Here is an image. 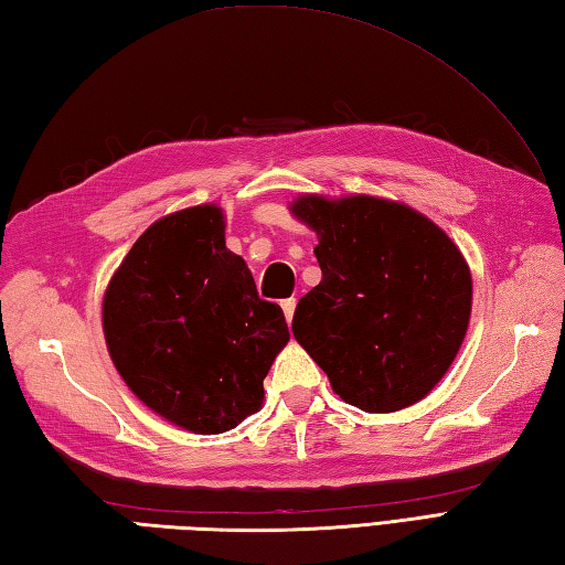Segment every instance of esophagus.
Instances as JSON below:
<instances>
[{
	"instance_id": "esophagus-1",
	"label": "esophagus",
	"mask_w": 565,
	"mask_h": 565,
	"mask_svg": "<svg viewBox=\"0 0 565 565\" xmlns=\"http://www.w3.org/2000/svg\"><path fill=\"white\" fill-rule=\"evenodd\" d=\"M281 308H284L286 322H291V320H294V313H296V298H286V301H281Z\"/></svg>"
}]
</instances>
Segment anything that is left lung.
I'll use <instances>...</instances> for the list:
<instances>
[{"instance_id":"left-lung-1","label":"left lung","mask_w":565,"mask_h":565,"mask_svg":"<svg viewBox=\"0 0 565 565\" xmlns=\"http://www.w3.org/2000/svg\"><path fill=\"white\" fill-rule=\"evenodd\" d=\"M322 279L296 306L294 338L332 391L364 413L423 401L459 354L471 271L439 225L398 201L298 196Z\"/></svg>"}]
</instances>
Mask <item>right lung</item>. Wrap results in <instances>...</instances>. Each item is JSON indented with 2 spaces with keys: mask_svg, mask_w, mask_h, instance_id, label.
Masks as SVG:
<instances>
[{
  "mask_svg": "<svg viewBox=\"0 0 565 565\" xmlns=\"http://www.w3.org/2000/svg\"><path fill=\"white\" fill-rule=\"evenodd\" d=\"M111 362L152 413L196 435L237 427L264 401V376L289 342L284 310L262 301L225 247L221 206L154 221L104 294Z\"/></svg>",
  "mask_w": 565,
  "mask_h": 565,
  "instance_id": "add662e5",
  "label": "right lung"
}]
</instances>
